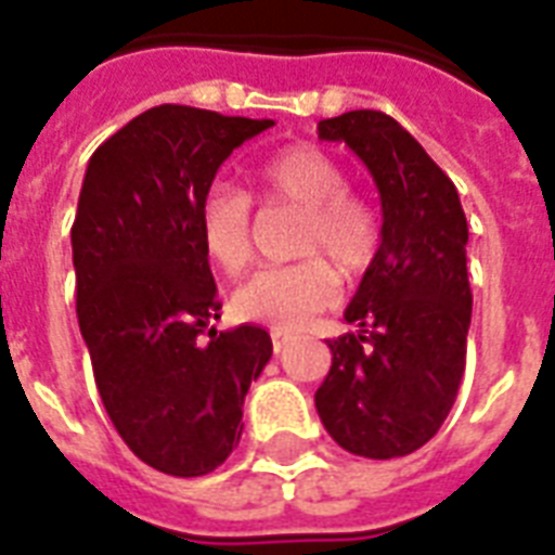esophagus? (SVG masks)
<instances>
[{"label": "esophagus", "mask_w": 555, "mask_h": 555, "mask_svg": "<svg viewBox=\"0 0 555 555\" xmlns=\"http://www.w3.org/2000/svg\"><path fill=\"white\" fill-rule=\"evenodd\" d=\"M270 340H273V349H276V352H282V349H285V346L291 344L294 337H291V334L276 332V328H273V332H270Z\"/></svg>", "instance_id": "34e87169"}]
</instances>
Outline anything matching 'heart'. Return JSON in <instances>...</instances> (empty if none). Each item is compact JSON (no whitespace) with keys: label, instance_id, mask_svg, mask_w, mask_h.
<instances>
[{"label":"heart","instance_id":"obj_1","mask_svg":"<svg viewBox=\"0 0 555 555\" xmlns=\"http://www.w3.org/2000/svg\"><path fill=\"white\" fill-rule=\"evenodd\" d=\"M253 185L268 206L299 209L294 253L308 256L287 268H264L232 294L241 320L294 332L334 299V269L358 279L380 247V221L372 203L346 189V168L317 145H291L253 168ZM197 235L206 259L223 273H241L253 259V201L230 185H211L197 203Z\"/></svg>","mask_w":555,"mask_h":555}]
</instances>
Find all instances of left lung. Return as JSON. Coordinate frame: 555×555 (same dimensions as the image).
<instances>
[{"label":"left lung","mask_w":555,"mask_h":555,"mask_svg":"<svg viewBox=\"0 0 555 555\" xmlns=\"http://www.w3.org/2000/svg\"><path fill=\"white\" fill-rule=\"evenodd\" d=\"M317 133L361 156L384 211L378 256L344 314L358 332L328 340L317 413L349 454H413L442 428L465 372V211L446 171L387 113L352 109Z\"/></svg>","instance_id":"left-lung-1"}]
</instances>
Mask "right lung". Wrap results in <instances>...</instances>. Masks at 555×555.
Instances as JSON below:
<instances>
[{"label": "right lung", "mask_w": 555, "mask_h": 555, "mask_svg": "<svg viewBox=\"0 0 555 555\" xmlns=\"http://www.w3.org/2000/svg\"><path fill=\"white\" fill-rule=\"evenodd\" d=\"M268 127L159 104L92 154L80 185V334L118 437L163 475H209L232 454L244 396L273 354L259 325H211L221 302L197 235V203L223 159Z\"/></svg>", "instance_id": "right-lung-1"}]
</instances>
